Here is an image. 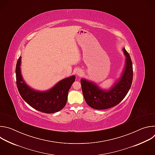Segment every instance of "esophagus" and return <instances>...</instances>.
<instances>
[{
	"instance_id": "obj_1",
	"label": "esophagus",
	"mask_w": 155,
	"mask_h": 155,
	"mask_svg": "<svg viewBox=\"0 0 155 155\" xmlns=\"http://www.w3.org/2000/svg\"><path fill=\"white\" fill-rule=\"evenodd\" d=\"M76 75H78V77L82 76V75H83V71L81 69H77L76 71Z\"/></svg>"
}]
</instances>
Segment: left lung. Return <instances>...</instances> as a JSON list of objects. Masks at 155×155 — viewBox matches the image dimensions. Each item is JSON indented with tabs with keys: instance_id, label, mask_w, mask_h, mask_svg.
Instances as JSON below:
<instances>
[{
	"instance_id": "left-lung-1",
	"label": "left lung",
	"mask_w": 155,
	"mask_h": 155,
	"mask_svg": "<svg viewBox=\"0 0 155 155\" xmlns=\"http://www.w3.org/2000/svg\"><path fill=\"white\" fill-rule=\"evenodd\" d=\"M123 52L126 56L125 65L121 76L108 90L102 89L95 83L81 78L82 92L87 104L97 110H104L118 105L126 96L130 90L133 69L132 61L125 48Z\"/></svg>"
}]
</instances>
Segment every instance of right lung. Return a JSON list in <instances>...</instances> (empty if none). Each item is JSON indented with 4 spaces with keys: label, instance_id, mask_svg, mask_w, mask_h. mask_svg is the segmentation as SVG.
<instances>
[{
    "label": "right lung",
    "instance_id": "right-lung-1",
    "mask_svg": "<svg viewBox=\"0 0 155 155\" xmlns=\"http://www.w3.org/2000/svg\"><path fill=\"white\" fill-rule=\"evenodd\" d=\"M20 56L16 66V85L18 91L25 102L38 111L53 114L62 110L66 104L68 92L75 80V76L62 79L47 91H37L32 89L25 81L21 74Z\"/></svg>",
    "mask_w": 155,
    "mask_h": 155
}]
</instances>
